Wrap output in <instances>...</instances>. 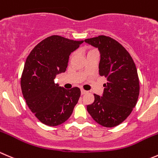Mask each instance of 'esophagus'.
Listing matches in <instances>:
<instances>
[{
  "instance_id": "34e87169",
  "label": "esophagus",
  "mask_w": 158,
  "mask_h": 158,
  "mask_svg": "<svg viewBox=\"0 0 158 158\" xmlns=\"http://www.w3.org/2000/svg\"><path fill=\"white\" fill-rule=\"evenodd\" d=\"M88 93V92L85 91V90H84V89H81V94H82V95L85 94V93Z\"/></svg>"
}]
</instances>
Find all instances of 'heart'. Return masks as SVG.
Returning <instances> with one entry per match:
<instances>
[{
	"label": "heart",
	"mask_w": 158,
	"mask_h": 158,
	"mask_svg": "<svg viewBox=\"0 0 158 158\" xmlns=\"http://www.w3.org/2000/svg\"><path fill=\"white\" fill-rule=\"evenodd\" d=\"M93 51H95V49H91V50H89V52H88V53L91 52H93ZM73 55H72V56H71V58H72V57H73Z\"/></svg>",
	"instance_id": "obj_1"
}]
</instances>
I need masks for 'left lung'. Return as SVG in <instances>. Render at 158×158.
Segmentation results:
<instances>
[{
  "mask_svg": "<svg viewBox=\"0 0 158 158\" xmlns=\"http://www.w3.org/2000/svg\"><path fill=\"white\" fill-rule=\"evenodd\" d=\"M85 42L99 51V73L107 80L102 96L94 94L87 111L101 126L113 127L124 121L137 104L140 93L137 68L124 47L110 37L99 35Z\"/></svg>",
  "mask_w": 158,
  "mask_h": 158,
  "instance_id": "obj_1",
  "label": "left lung"
}]
</instances>
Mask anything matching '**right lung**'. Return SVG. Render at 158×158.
<instances>
[{
    "instance_id": "right-lung-1",
    "label": "right lung",
    "mask_w": 158,
    "mask_h": 158,
    "mask_svg": "<svg viewBox=\"0 0 158 158\" xmlns=\"http://www.w3.org/2000/svg\"><path fill=\"white\" fill-rule=\"evenodd\" d=\"M82 43L83 41L52 35L38 43L26 59L21 79L23 96L31 111L44 124L55 127L63 123L77 104L80 89H65L54 79L65 73L70 54Z\"/></svg>"
}]
</instances>
